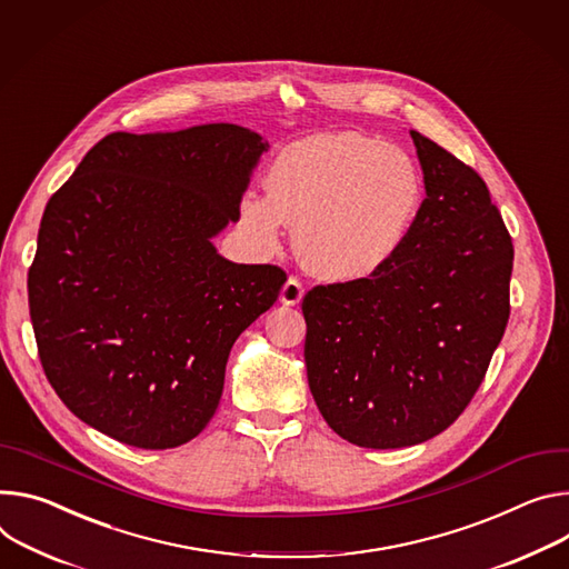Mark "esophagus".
<instances>
[{"instance_id":"1","label":"esophagus","mask_w":569,"mask_h":569,"mask_svg":"<svg viewBox=\"0 0 569 569\" xmlns=\"http://www.w3.org/2000/svg\"><path fill=\"white\" fill-rule=\"evenodd\" d=\"M281 303L283 306H297V303H301V299H303V286H301V281L299 279H295V277H290L288 281H286V286L281 288Z\"/></svg>"}]
</instances>
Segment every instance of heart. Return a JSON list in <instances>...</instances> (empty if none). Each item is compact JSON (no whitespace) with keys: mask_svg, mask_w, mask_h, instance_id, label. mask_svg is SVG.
<instances>
[{"mask_svg":"<svg viewBox=\"0 0 569 569\" xmlns=\"http://www.w3.org/2000/svg\"><path fill=\"white\" fill-rule=\"evenodd\" d=\"M247 192L238 220L258 256H274L295 227L301 266L329 283L388 268L422 209V181L406 153L363 133H320L286 147Z\"/></svg>","mask_w":569,"mask_h":569,"instance_id":"obj_1","label":"heart"}]
</instances>
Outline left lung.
<instances>
[{"mask_svg": "<svg viewBox=\"0 0 569 569\" xmlns=\"http://www.w3.org/2000/svg\"><path fill=\"white\" fill-rule=\"evenodd\" d=\"M425 201L379 274L303 297L308 386L327 425L368 449L445 431L481 386L508 325L512 242L486 181L408 131Z\"/></svg>", "mask_w": 569, "mask_h": 569, "instance_id": "left-lung-1", "label": "left lung"}]
</instances>
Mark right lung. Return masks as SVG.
Returning a JSON list of instances; mask_svg holds the SVG:
<instances>
[{
    "instance_id": "obj_1",
    "label": "right lung",
    "mask_w": 569,
    "mask_h": 569,
    "mask_svg": "<svg viewBox=\"0 0 569 569\" xmlns=\"http://www.w3.org/2000/svg\"><path fill=\"white\" fill-rule=\"evenodd\" d=\"M268 147L231 122L118 131L47 201L29 311L51 388L88 427L170 449L211 422L233 342L286 283L213 244Z\"/></svg>"
}]
</instances>
